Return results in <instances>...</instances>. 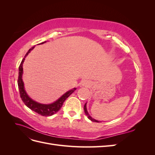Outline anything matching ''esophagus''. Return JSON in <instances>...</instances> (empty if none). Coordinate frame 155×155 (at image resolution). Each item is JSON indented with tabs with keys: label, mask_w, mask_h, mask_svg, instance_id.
<instances>
[{
	"label": "esophagus",
	"mask_w": 155,
	"mask_h": 155,
	"mask_svg": "<svg viewBox=\"0 0 155 155\" xmlns=\"http://www.w3.org/2000/svg\"><path fill=\"white\" fill-rule=\"evenodd\" d=\"M81 84H82L83 86H88V82L87 81H82Z\"/></svg>",
	"instance_id": "esophagus-1"
}]
</instances>
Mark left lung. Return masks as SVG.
I'll use <instances>...</instances> for the list:
<instances>
[{"label": "left lung", "instance_id": "8db88e82", "mask_svg": "<svg viewBox=\"0 0 155 155\" xmlns=\"http://www.w3.org/2000/svg\"><path fill=\"white\" fill-rule=\"evenodd\" d=\"M84 110H85V113L86 116H87V118H88L89 120H91L92 121H94V122H101L100 121H98V120H95V119L92 118V117L90 116V114H88L87 109V103L85 104V105H84Z\"/></svg>", "mask_w": 155, "mask_h": 155}]
</instances>
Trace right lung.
Wrapping results in <instances>:
<instances>
[{
    "label": "right lung",
    "instance_id": "add662e5",
    "mask_svg": "<svg viewBox=\"0 0 155 155\" xmlns=\"http://www.w3.org/2000/svg\"><path fill=\"white\" fill-rule=\"evenodd\" d=\"M46 41L43 42V43H41L40 44H43L46 43ZM35 48V46H33L31 48L28 52L26 54L25 58H23L22 61L20 64V66L18 67V90H19L20 92V96L22 101L24 102V104L28 107L31 110L34 111L37 113H38L40 115H42L43 116H50L55 114L56 112H58L61 107H62L63 105L64 101L67 100V98L71 95L76 90V88H74L71 90L67 91L66 93H64L61 97H60L58 100L54 101L52 104H40V103L37 102L34 100H33L30 96L28 95L26 93L25 88V84L22 80V74H23V68H22V64L24 63L25 58L26 56L28 55V54L30 52L31 50H32Z\"/></svg>",
    "mask_w": 155,
    "mask_h": 155
}]
</instances>
